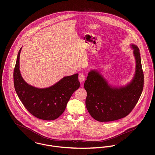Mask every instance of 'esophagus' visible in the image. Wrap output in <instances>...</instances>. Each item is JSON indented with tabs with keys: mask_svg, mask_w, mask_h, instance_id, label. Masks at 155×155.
Returning a JSON list of instances; mask_svg holds the SVG:
<instances>
[{
	"mask_svg": "<svg viewBox=\"0 0 155 155\" xmlns=\"http://www.w3.org/2000/svg\"><path fill=\"white\" fill-rule=\"evenodd\" d=\"M85 79V76L84 74L82 73H79V81L82 82L83 81H84Z\"/></svg>",
	"mask_w": 155,
	"mask_h": 155,
	"instance_id": "esophagus-1",
	"label": "esophagus"
}]
</instances>
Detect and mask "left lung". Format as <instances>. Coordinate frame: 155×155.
I'll return each instance as SVG.
<instances>
[{
	"mask_svg": "<svg viewBox=\"0 0 155 155\" xmlns=\"http://www.w3.org/2000/svg\"><path fill=\"white\" fill-rule=\"evenodd\" d=\"M136 60L133 81L125 87L112 88L102 76L91 70L84 84L87 92L86 107L90 115L99 122H110L125 117L137 104L144 87V73L140 49L132 45Z\"/></svg>",
	"mask_w": 155,
	"mask_h": 155,
	"instance_id": "left-lung-1",
	"label": "left lung"
}]
</instances>
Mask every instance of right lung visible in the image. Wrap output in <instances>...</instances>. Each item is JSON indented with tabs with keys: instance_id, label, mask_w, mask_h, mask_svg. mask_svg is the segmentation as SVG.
Listing matches in <instances>:
<instances>
[{
	"instance_id": "obj_1",
	"label": "right lung",
	"mask_w": 155,
	"mask_h": 155,
	"mask_svg": "<svg viewBox=\"0 0 155 155\" xmlns=\"http://www.w3.org/2000/svg\"><path fill=\"white\" fill-rule=\"evenodd\" d=\"M20 48L14 70L15 91L24 106L37 118L52 120L60 116L73 93L79 88L78 74L63 78L54 85L39 89L27 84L20 71Z\"/></svg>"
}]
</instances>
